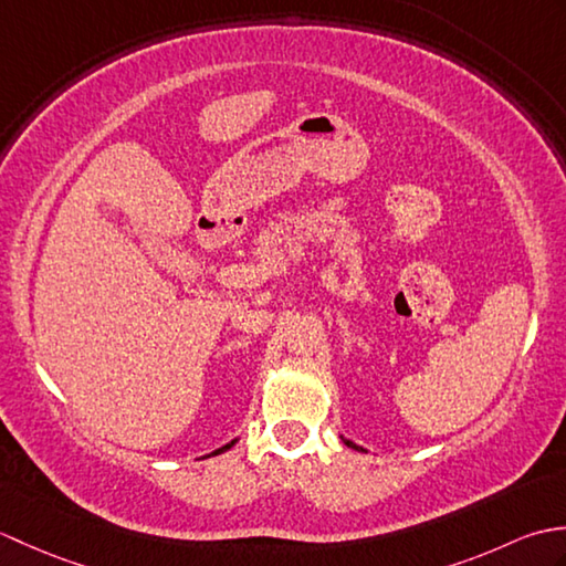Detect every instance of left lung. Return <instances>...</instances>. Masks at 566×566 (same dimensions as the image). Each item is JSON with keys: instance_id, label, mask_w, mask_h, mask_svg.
Returning a JSON list of instances; mask_svg holds the SVG:
<instances>
[{"instance_id": "left-lung-1", "label": "left lung", "mask_w": 566, "mask_h": 566, "mask_svg": "<svg viewBox=\"0 0 566 566\" xmlns=\"http://www.w3.org/2000/svg\"><path fill=\"white\" fill-rule=\"evenodd\" d=\"M345 444H350V448H355V450H357V444H353L350 440H345Z\"/></svg>"}]
</instances>
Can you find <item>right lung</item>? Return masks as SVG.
<instances>
[{"label":"right lung","instance_id":"obj_1","mask_svg":"<svg viewBox=\"0 0 566 566\" xmlns=\"http://www.w3.org/2000/svg\"><path fill=\"white\" fill-rule=\"evenodd\" d=\"M228 448H233V442H228V444H223V448H221V450H216L213 454H221V452H226Z\"/></svg>","mask_w":566,"mask_h":566}]
</instances>
